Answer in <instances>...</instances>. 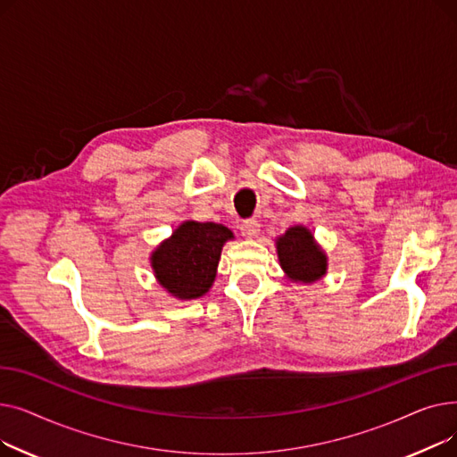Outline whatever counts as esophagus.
I'll return each mask as SVG.
<instances>
[{
  "mask_svg": "<svg viewBox=\"0 0 457 457\" xmlns=\"http://www.w3.org/2000/svg\"><path fill=\"white\" fill-rule=\"evenodd\" d=\"M241 233H243L245 237H248V238L257 237V235H259V222H257V219H246V220H243V224H241Z\"/></svg>",
  "mask_w": 457,
  "mask_h": 457,
  "instance_id": "obj_1",
  "label": "esophagus"
}]
</instances>
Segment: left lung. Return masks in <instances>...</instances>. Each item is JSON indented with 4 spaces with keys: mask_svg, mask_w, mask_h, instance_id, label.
<instances>
[{
    "mask_svg": "<svg viewBox=\"0 0 457 457\" xmlns=\"http://www.w3.org/2000/svg\"><path fill=\"white\" fill-rule=\"evenodd\" d=\"M278 257L281 269L295 281L313 283L326 274V255L302 226L289 228L278 238Z\"/></svg>",
    "mask_w": 457,
    "mask_h": 457,
    "instance_id": "obj_1",
    "label": "left lung"
}]
</instances>
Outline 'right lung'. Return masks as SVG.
<instances>
[{
	"label": "right lung",
	"mask_w": 457,
	"mask_h": 457,
	"mask_svg": "<svg viewBox=\"0 0 457 457\" xmlns=\"http://www.w3.org/2000/svg\"><path fill=\"white\" fill-rule=\"evenodd\" d=\"M233 233L214 222H183L152 255V267L164 289L181 300L209 291L220 252Z\"/></svg>",
	"instance_id": "obj_1"
}]
</instances>
